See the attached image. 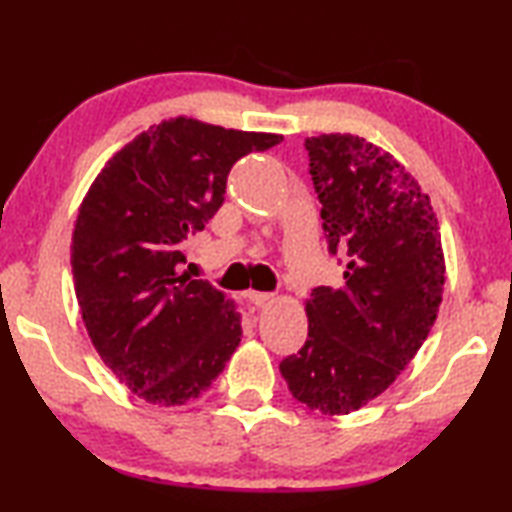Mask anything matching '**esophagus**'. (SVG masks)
<instances>
[{"instance_id":"34e87169","label":"esophagus","mask_w":512,"mask_h":512,"mask_svg":"<svg viewBox=\"0 0 512 512\" xmlns=\"http://www.w3.org/2000/svg\"><path fill=\"white\" fill-rule=\"evenodd\" d=\"M244 296H247L249 303H254L256 307H261V305H268L270 300L275 298V296H272V293H265V291H247V293H244Z\"/></svg>"}]
</instances>
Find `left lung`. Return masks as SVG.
<instances>
[{"label":"left lung","mask_w":512,"mask_h":512,"mask_svg":"<svg viewBox=\"0 0 512 512\" xmlns=\"http://www.w3.org/2000/svg\"><path fill=\"white\" fill-rule=\"evenodd\" d=\"M305 149L328 254L342 251L347 265L340 289H312L305 345L279 370L307 408L349 415L380 396L429 335L443 300V247L429 195L380 146L319 135Z\"/></svg>","instance_id":"obj_1"}]
</instances>
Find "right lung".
Returning a JSON list of instances; mask_svg holds the SVG:
<instances>
[{"instance_id": "obj_1", "label": "right lung", "mask_w": 512, "mask_h": 512, "mask_svg": "<svg viewBox=\"0 0 512 512\" xmlns=\"http://www.w3.org/2000/svg\"><path fill=\"white\" fill-rule=\"evenodd\" d=\"M282 142L193 118L153 125L97 174L72 235L79 307L97 354L153 405L205 394L240 345V314L186 247L219 212L237 160Z\"/></svg>"}]
</instances>
